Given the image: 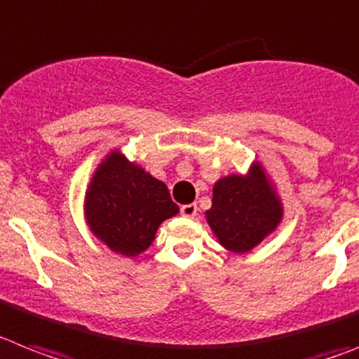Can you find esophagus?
<instances>
[{"instance_id": "1", "label": "esophagus", "mask_w": 359, "mask_h": 359, "mask_svg": "<svg viewBox=\"0 0 359 359\" xmlns=\"http://www.w3.org/2000/svg\"><path fill=\"white\" fill-rule=\"evenodd\" d=\"M180 212H182V216H185V217H194L196 212H198V207H196L194 203L183 205L182 209H180Z\"/></svg>"}]
</instances>
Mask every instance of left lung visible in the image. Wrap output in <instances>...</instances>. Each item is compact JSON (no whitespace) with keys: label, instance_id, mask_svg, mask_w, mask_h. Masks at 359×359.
<instances>
[{"label":"left lung","instance_id":"1","mask_svg":"<svg viewBox=\"0 0 359 359\" xmlns=\"http://www.w3.org/2000/svg\"><path fill=\"white\" fill-rule=\"evenodd\" d=\"M281 219V205L259 167L250 176L223 177L214 185L207 222L219 243L232 252H249Z\"/></svg>","mask_w":359,"mask_h":359}]
</instances>
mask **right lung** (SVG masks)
Instances as JSON below:
<instances>
[{
    "label": "right lung",
    "instance_id": "add662e5",
    "mask_svg": "<svg viewBox=\"0 0 359 359\" xmlns=\"http://www.w3.org/2000/svg\"><path fill=\"white\" fill-rule=\"evenodd\" d=\"M177 210L165 183L128 163L119 152L100 165L85 200L92 232L123 256L149 249L159 223Z\"/></svg>",
    "mask_w": 359,
    "mask_h": 359
}]
</instances>
